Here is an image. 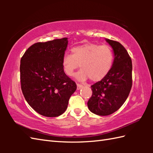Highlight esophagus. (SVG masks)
Listing matches in <instances>:
<instances>
[{"label": "esophagus", "mask_w": 153, "mask_h": 153, "mask_svg": "<svg viewBox=\"0 0 153 153\" xmlns=\"http://www.w3.org/2000/svg\"><path fill=\"white\" fill-rule=\"evenodd\" d=\"M83 87V85H81V84H77V89L79 90Z\"/></svg>", "instance_id": "34e87169"}]
</instances>
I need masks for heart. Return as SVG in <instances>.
I'll return each mask as SVG.
<instances>
[{
  "mask_svg": "<svg viewBox=\"0 0 153 153\" xmlns=\"http://www.w3.org/2000/svg\"><path fill=\"white\" fill-rule=\"evenodd\" d=\"M71 54H64L62 59L63 70L67 76H72L79 64L82 68L76 78L85 82L90 78L92 82L102 79L111 70L114 54L108 45L86 43L71 48Z\"/></svg>",
  "mask_w": 153,
  "mask_h": 153,
  "instance_id": "heart-1",
  "label": "heart"
}]
</instances>
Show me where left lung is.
<instances>
[{
  "mask_svg": "<svg viewBox=\"0 0 153 153\" xmlns=\"http://www.w3.org/2000/svg\"><path fill=\"white\" fill-rule=\"evenodd\" d=\"M105 40L113 49L112 66L102 79L91 85L93 94L87 102L90 111L99 116L117 111L125 102L132 86V62L128 51L119 42Z\"/></svg>",
  "mask_w": 153,
  "mask_h": 153,
  "instance_id": "1",
  "label": "left lung"
}]
</instances>
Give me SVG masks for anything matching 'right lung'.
Listing matches in <instances>:
<instances>
[{
	"instance_id": "right-lung-1",
	"label": "right lung",
	"mask_w": 153,
	"mask_h": 153,
	"mask_svg": "<svg viewBox=\"0 0 153 153\" xmlns=\"http://www.w3.org/2000/svg\"><path fill=\"white\" fill-rule=\"evenodd\" d=\"M68 38L37 43L20 60L21 88L30 106L41 115L56 117L66 111L76 84L63 70Z\"/></svg>"
}]
</instances>
